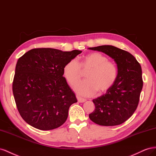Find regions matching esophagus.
<instances>
[{
    "label": "esophagus",
    "instance_id": "obj_1",
    "mask_svg": "<svg viewBox=\"0 0 156 156\" xmlns=\"http://www.w3.org/2000/svg\"><path fill=\"white\" fill-rule=\"evenodd\" d=\"M76 98H77L78 101L79 102V103H83V102H85L86 101L85 99H83V98H81L78 96H77Z\"/></svg>",
    "mask_w": 156,
    "mask_h": 156
}]
</instances>
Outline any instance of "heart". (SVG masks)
<instances>
[{"label": "heart", "instance_id": "b5f03b06", "mask_svg": "<svg viewBox=\"0 0 156 156\" xmlns=\"http://www.w3.org/2000/svg\"><path fill=\"white\" fill-rule=\"evenodd\" d=\"M86 72L84 81L76 83L73 88L78 94L90 96L97 90L99 93L112 88L118 78V68L107 57L99 53H90L83 57L79 63L76 59L70 60L63 67L66 81L73 85Z\"/></svg>", "mask_w": 156, "mask_h": 156}]
</instances>
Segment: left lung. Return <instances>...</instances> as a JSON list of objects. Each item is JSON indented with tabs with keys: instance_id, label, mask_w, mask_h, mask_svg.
<instances>
[{
	"instance_id": "1",
	"label": "left lung",
	"mask_w": 156,
	"mask_h": 156,
	"mask_svg": "<svg viewBox=\"0 0 156 156\" xmlns=\"http://www.w3.org/2000/svg\"><path fill=\"white\" fill-rule=\"evenodd\" d=\"M90 50L112 58L118 66V78L113 87L93 100L95 108L89 115L100 126H114L125 122L136 110L143 86L140 65L130 53L113 46L104 45Z\"/></svg>"
}]
</instances>
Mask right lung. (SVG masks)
<instances>
[{"label": "right lung", "mask_w": 156, "mask_h": 156, "mask_svg": "<svg viewBox=\"0 0 156 156\" xmlns=\"http://www.w3.org/2000/svg\"><path fill=\"white\" fill-rule=\"evenodd\" d=\"M81 53L34 48L17 61L13 94L21 116L30 126L47 131L66 122L77 99L63 76V67Z\"/></svg>", "instance_id": "obj_1"}]
</instances>
